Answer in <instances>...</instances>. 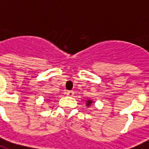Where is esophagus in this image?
<instances>
[{"label": "esophagus", "instance_id": "1", "mask_svg": "<svg viewBox=\"0 0 149 149\" xmlns=\"http://www.w3.org/2000/svg\"><path fill=\"white\" fill-rule=\"evenodd\" d=\"M67 95L68 96L74 95V92L72 91H67Z\"/></svg>", "mask_w": 149, "mask_h": 149}]
</instances>
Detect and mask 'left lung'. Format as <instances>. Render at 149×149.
I'll use <instances>...</instances> for the list:
<instances>
[{"label":"left lung","mask_w":149,"mask_h":149,"mask_svg":"<svg viewBox=\"0 0 149 149\" xmlns=\"http://www.w3.org/2000/svg\"><path fill=\"white\" fill-rule=\"evenodd\" d=\"M91 103H92V101H91V100H88V102H87L88 106H90V105L91 104Z\"/></svg>","instance_id":"1"}]
</instances>
